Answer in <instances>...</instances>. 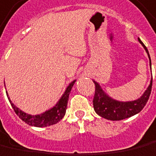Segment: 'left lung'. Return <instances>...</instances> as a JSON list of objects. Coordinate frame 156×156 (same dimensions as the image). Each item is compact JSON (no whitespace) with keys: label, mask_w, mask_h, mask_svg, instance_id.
Returning <instances> with one entry per match:
<instances>
[{"label":"left lung","mask_w":156,"mask_h":156,"mask_svg":"<svg viewBox=\"0 0 156 156\" xmlns=\"http://www.w3.org/2000/svg\"><path fill=\"white\" fill-rule=\"evenodd\" d=\"M138 40L146 51L148 56L150 58V65L151 67L150 54L146 46L144 44L139 38ZM94 83L95 85V92H94L93 100L94 112L101 117H104L105 119L111 120V121H119V120L126 119L141 112L143 108L145 106L147 101L150 98L151 89H152V78H151V81L148 89L145 90V92L140 98L133 101L122 102V101L113 100L111 97L108 96L102 90L101 87L97 82L94 81Z\"/></svg>","instance_id":"left-lung-1"}]
</instances>
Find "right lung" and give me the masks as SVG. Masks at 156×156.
<instances>
[{
	"mask_svg": "<svg viewBox=\"0 0 156 156\" xmlns=\"http://www.w3.org/2000/svg\"><path fill=\"white\" fill-rule=\"evenodd\" d=\"M75 82H76V80H73L69 85L67 86L66 91L64 92L62 96L61 97L59 101L56 103V105L53 108L48 110V111L44 112L42 114L35 115V116L27 114V113L21 111L20 109L17 108V106L10 100L7 92H6V95H7L10 104H11L12 107L14 110L15 113L19 116L20 119H22L24 122L25 123L29 124L30 126H34V127H48V126H51V125L57 123L59 121L62 119L63 116H65L66 110H67V101H68L71 89H72L73 86L75 83Z\"/></svg>",
	"mask_w": 156,
	"mask_h": 156,
	"instance_id": "1",
	"label": "right lung"
}]
</instances>
